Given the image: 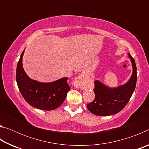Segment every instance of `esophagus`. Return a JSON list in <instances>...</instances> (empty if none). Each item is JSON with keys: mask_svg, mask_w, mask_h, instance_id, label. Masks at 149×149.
I'll return each instance as SVG.
<instances>
[{"mask_svg": "<svg viewBox=\"0 0 149 149\" xmlns=\"http://www.w3.org/2000/svg\"><path fill=\"white\" fill-rule=\"evenodd\" d=\"M75 85L81 89H85V88L87 87V77L85 73H81L76 77L75 81Z\"/></svg>", "mask_w": 149, "mask_h": 149, "instance_id": "esophagus-1", "label": "esophagus"}]
</instances>
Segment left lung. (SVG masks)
I'll return each instance as SVG.
<instances>
[{"instance_id":"left-lung-1","label":"left lung","mask_w":149,"mask_h":149,"mask_svg":"<svg viewBox=\"0 0 149 149\" xmlns=\"http://www.w3.org/2000/svg\"><path fill=\"white\" fill-rule=\"evenodd\" d=\"M132 65V74L125 84L116 87H110L99 80L95 81L93 89L95 99L87 107L91 112L97 116H107L116 114L122 110L129 102L135 89L137 83V67L133 58L128 53Z\"/></svg>"}]
</instances>
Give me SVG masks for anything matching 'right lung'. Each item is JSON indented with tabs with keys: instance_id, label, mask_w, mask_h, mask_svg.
<instances>
[{
	"instance_id": "right-lung-1",
	"label": "right lung",
	"mask_w": 149,
	"mask_h": 149,
	"mask_svg": "<svg viewBox=\"0 0 149 149\" xmlns=\"http://www.w3.org/2000/svg\"><path fill=\"white\" fill-rule=\"evenodd\" d=\"M25 49L17 65L16 82L17 87L26 102L37 109L52 110L62 104L70 89L68 77H62L49 83L32 79L24 71L22 59Z\"/></svg>"
}]
</instances>
